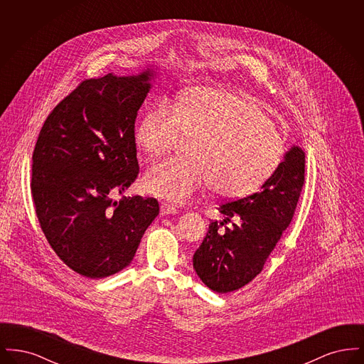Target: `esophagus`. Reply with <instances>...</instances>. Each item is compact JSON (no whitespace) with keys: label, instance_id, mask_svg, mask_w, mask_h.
Returning a JSON list of instances; mask_svg holds the SVG:
<instances>
[{"label":"esophagus","instance_id":"esophagus-1","mask_svg":"<svg viewBox=\"0 0 364 364\" xmlns=\"http://www.w3.org/2000/svg\"><path fill=\"white\" fill-rule=\"evenodd\" d=\"M177 208L169 205V203H162L161 205V215H171V214H176Z\"/></svg>","mask_w":364,"mask_h":364}]
</instances>
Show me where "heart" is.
I'll use <instances>...</instances> for the list:
<instances>
[{"instance_id": "obj_1", "label": "heart", "mask_w": 364, "mask_h": 364, "mask_svg": "<svg viewBox=\"0 0 364 364\" xmlns=\"http://www.w3.org/2000/svg\"><path fill=\"white\" fill-rule=\"evenodd\" d=\"M183 138L195 139L190 161L159 162L141 181L150 195L177 205L208 186L226 199L250 195L274 173L282 156V140L259 105L224 88L191 90L176 107L161 101L144 112L135 131L140 149L151 156L168 154Z\"/></svg>"}]
</instances>
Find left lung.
<instances>
[{
	"mask_svg": "<svg viewBox=\"0 0 364 364\" xmlns=\"http://www.w3.org/2000/svg\"><path fill=\"white\" fill-rule=\"evenodd\" d=\"M304 151L292 146L258 192L218 208L224 222L235 223L224 232L219 230L223 223H211L192 258L198 277L211 291H236L259 274L292 221L304 184Z\"/></svg>",
	"mask_w": 364,
	"mask_h": 364,
	"instance_id": "8db88e82",
	"label": "left lung"
}]
</instances>
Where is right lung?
<instances>
[{
    "label": "right lung",
    "mask_w": 364,
    "mask_h": 364,
    "mask_svg": "<svg viewBox=\"0 0 364 364\" xmlns=\"http://www.w3.org/2000/svg\"><path fill=\"white\" fill-rule=\"evenodd\" d=\"M158 67L80 83L54 107L33 154L31 192L41 228L73 272L98 279L136 254L159 206L125 196L139 173L135 119ZM116 193L120 201H113Z\"/></svg>",
    "instance_id": "obj_1"
}]
</instances>
